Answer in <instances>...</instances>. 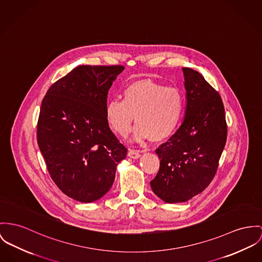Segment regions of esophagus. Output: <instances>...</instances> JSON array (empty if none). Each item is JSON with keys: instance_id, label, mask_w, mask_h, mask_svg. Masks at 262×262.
Here are the masks:
<instances>
[{"instance_id": "esophagus-1", "label": "esophagus", "mask_w": 262, "mask_h": 262, "mask_svg": "<svg viewBox=\"0 0 262 262\" xmlns=\"http://www.w3.org/2000/svg\"><path fill=\"white\" fill-rule=\"evenodd\" d=\"M127 156L130 158V159H134V160H137L141 157V154L139 150H136V149H129V151L127 152Z\"/></svg>"}]
</instances>
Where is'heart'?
<instances>
[{
  "mask_svg": "<svg viewBox=\"0 0 262 262\" xmlns=\"http://www.w3.org/2000/svg\"><path fill=\"white\" fill-rule=\"evenodd\" d=\"M184 111V98L177 88L151 80L134 81L122 92V100L106 102L104 115L114 132L129 134L135 117L137 141L166 140L177 130Z\"/></svg>",
  "mask_w": 262,
  "mask_h": 262,
  "instance_id": "obj_1",
  "label": "heart"
}]
</instances>
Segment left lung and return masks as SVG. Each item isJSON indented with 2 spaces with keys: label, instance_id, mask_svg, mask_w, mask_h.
Masks as SVG:
<instances>
[{
  "label": "left lung",
  "instance_id": "8db88e82",
  "mask_svg": "<svg viewBox=\"0 0 262 262\" xmlns=\"http://www.w3.org/2000/svg\"><path fill=\"white\" fill-rule=\"evenodd\" d=\"M186 91L184 120L156 152L161 163L150 181L152 191L168 203L187 202L202 192L216 173L227 136L220 94L202 75L182 68Z\"/></svg>",
  "mask_w": 262,
  "mask_h": 262
}]
</instances>
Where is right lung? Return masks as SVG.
I'll return each mask as SVG.
<instances>
[{"label": "right lung", "mask_w": 262, "mask_h": 262, "mask_svg": "<svg viewBox=\"0 0 262 262\" xmlns=\"http://www.w3.org/2000/svg\"><path fill=\"white\" fill-rule=\"evenodd\" d=\"M122 66H79L56 81L41 101L37 141L52 180L80 202L112 187L126 147L111 130L104 107Z\"/></svg>", "instance_id": "obj_1"}]
</instances>
